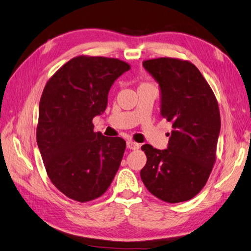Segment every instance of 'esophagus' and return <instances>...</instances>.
I'll list each match as a JSON object with an SVG mask.
<instances>
[{
    "instance_id": "1",
    "label": "esophagus",
    "mask_w": 251,
    "mask_h": 251,
    "mask_svg": "<svg viewBox=\"0 0 251 251\" xmlns=\"http://www.w3.org/2000/svg\"><path fill=\"white\" fill-rule=\"evenodd\" d=\"M127 148L129 149V150L136 151V150H138L140 148V144L135 142V141H131V140H128V141H127Z\"/></svg>"
}]
</instances>
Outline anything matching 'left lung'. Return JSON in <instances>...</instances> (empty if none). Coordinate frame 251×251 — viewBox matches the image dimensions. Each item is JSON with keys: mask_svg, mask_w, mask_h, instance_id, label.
<instances>
[{"mask_svg": "<svg viewBox=\"0 0 251 251\" xmlns=\"http://www.w3.org/2000/svg\"><path fill=\"white\" fill-rule=\"evenodd\" d=\"M159 83L161 115L171 122L167 150L144 144L140 172L151 194L168 203L192 199L204 187L216 161L220 131L217 99L194 64L176 57L143 61Z\"/></svg>", "mask_w": 251, "mask_h": 251, "instance_id": "1", "label": "left lung"}]
</instances>
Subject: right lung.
<instances>
[{
	"instance_id": "right-lung-1",
	"label": "right lung",
	"mask_w": 251,
	"mask_h": 251,
	"mask_svg": "<svg viewBox=\"0 0 251 251\" xmlns=\"http://www.w3.org/2000/svg\"><path fill=\"white\" fill-rule=\"evenodd\" d=\"M129 69L113 57L78 55L45 85L36 140L50 180L69 199H97L119 170L125 140L95 132L92 121L106 110L116 78Z\"/></svg>"
}]
</instances>
